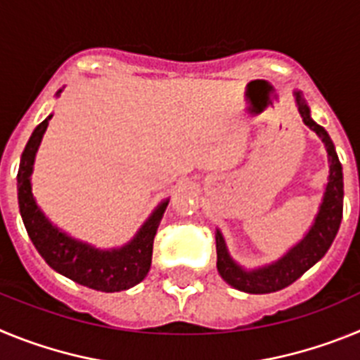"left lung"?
Segmentation results:
<instances>
[{"mask_svg":"<svg viewBox=\"0 0 360 360\" xmlns=\"http://www.w3.org/2000/svg\"><path fill=\"white\" fill-rule=\"evenodd\" d=\"M294 101L303 122L311 131H316V135L323 141L324 149L328 153V182L324 186L323 198H321L316 218L308 227V231L304 232V236L297 243L292 245L290 249L281 257H278L276 262L256 266V269H245L231 256L224 234L219 229H216V254H218L216 266H218L219 276L232 288L247 292V294L278 292L301 278L308 269H311L324 254L328 252L342 219L345 184H342V165L337 157L335 146H333L326 129L311 119L310 108L304 101L303 91L294 90Z\"/></svg>","mask_w":360,"mask_h":360,"instance_id":"1","label":"left lung"}]
</instances>
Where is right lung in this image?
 I'll return each instance as SVG.
<instances>
[{
  "label": "right lung",
  "instance_id": "add662e5",
  "mask_svg": "<svg viewBox=\"0 0 360 360\" xmlns=\"http://www.w3.org/2000/svg\"><path fill=\"white\" fill-rule=\"evenodd\" d=\"M63 90L57 91V97ZM50 113L34 129L21 155L18 171V202L25 229L37 252L65 278L98 292H120L135 287L151 269L153 240L169 198L162 200L128 243L113 249H98L57 227L44 214L32 193V173L43 135L52 119Z\"/></svg>",
  "mask_w": 360,
  "mask_h": 360
}]
</instances>
